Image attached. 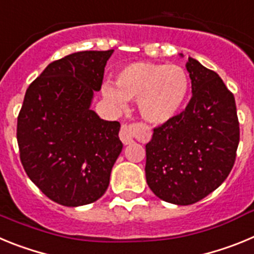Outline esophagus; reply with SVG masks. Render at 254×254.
Instances as JSON below:
<instances>
[{
  "label": "esophagus",
  "mask_w": 254,
  "mask_h": 254,
  "mask_svg": "<svg viewBox=\"0 0 254 254\" xmlns=\"http://www.w3.org/2000/svg\"><path fill=\"white\" fill-rule=\"evenodd\" d=\"M120 138L125 145H129L133 142V126L123 125L120 131Z\"/></svg>",
  "instance_id": "1"
}]
</instances>
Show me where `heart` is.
Wrapping results in <instances>:
<instances>
[{"label": "heart", "mask_w": 254, "mask_h": 254, "mask_svg": "<svg viewBox=\"0 0 254 254\" xmlns=\"http://www.w3.org/2000/svg\"><path fill=\"white\" fill-rule=\"evenodd\" d=\"M190 94V77L185 68L174 64L133 62L118 71L116 87L103 86V95L118 109L126 100H138L142 118L165 123L179 113Z\"/></svg>", "instance_id": "obj_1"}]
</instances>
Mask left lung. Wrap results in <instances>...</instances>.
<instances>
[{"mask_svg": "<svg viewBox=\"0 0 254 254\" xmlns=\"http://www.w3.org/2000/svg\"><path fill=\"white\" fill-rule=\"evenodd\" d=\"M186 67L192 98L181 114L154 128L145 167L150 190L182 206L198 202L225 181L239 143L232 91L194 58H188Z\"/></svg>", "mask_w": 254, "mask_h": 254, "instance_id": "obj_1", "label": "left lung"}]
</instances>
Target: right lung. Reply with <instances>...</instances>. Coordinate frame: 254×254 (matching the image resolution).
<instances>
[{
  "instance_id": "right-lung-1",
  "label": "right lung",
  "mask_w": 254,
  "mask_h": 254,
  "mask_svg": "<svg viewBox=\"0 0 254 254\" xmlns=\"http://www.w3.org/2000/svg\"><path fill=\"white\" fill-rule=\"evenodd\" d=\"M112 53L76 52L55 61L25 93L17 117L20 160L30 181L60 205L99 199L122 151L120 122L90 109Z\"/></svg>"
}]
</instances>
